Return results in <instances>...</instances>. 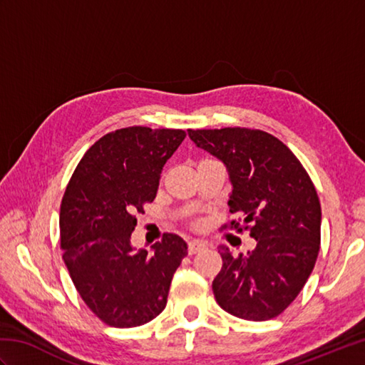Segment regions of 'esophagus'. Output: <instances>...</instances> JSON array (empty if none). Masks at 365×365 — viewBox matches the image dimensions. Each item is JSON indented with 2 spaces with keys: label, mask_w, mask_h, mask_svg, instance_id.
Wrapping results in <instances>:
<instances>
[{
  "label": "esophagus",
  "mask_w": 365,
  "mask_h": 365,
  "mask_svg": "<svg viewBox=\"0 0 365 365\" xmlns=\"http://www.w3.org/2000/svg\"><path fill=\"white\" fill-rule=\"evenodd\" d=\"M202 250H205V245L200 243V242H190L188 243V254L192 255V254H197Z\"/></svg>",
  "instance_id": "34e87169"
}]
</instances>
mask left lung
I'll return each instance as SVG.
<instances>
[{"instance_id": "1", "label": "left lung", "mask_w": 365, "mask_h": 365, "mask_svg": "<svg viewBox=\"0 0 365 365\" xmlns=\"http://www.w3.org/2000/svg\"><path fill=\"white\" fill-rule=\"evenodd\" d=\"M188 135L229 170V212L240 218L222 229L247 230L257 242L238 257L221 246L222 267L212 284L216 302L243 320L274 319L298 297L319 257L322 207L311 177L267 131L227 127Z\"/></svg>"}]
</instances>
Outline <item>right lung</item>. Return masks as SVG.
I'll return each instance as SVG.
<instances>
[{
    "mask_svg": "<svg viewBox=\"0 0 365 365\" xmlns=\"http://www.w3.org/2000/svg\"><path fill=\"white\" fill-rule=\"evenodd\" d=\"M183 130L127 127L100 138L84 153L61 202L63 259L75 289L103 323L135 328L166 307L169 285L187 243L165 234L152 250L135 251L136 215L157 196L165 163Z\"/></svg>",
    "mask_w": 365,
    "mask_h": 365,
    "instance_id": "obj_1",
    "label": "right lung"
}]
</instances>
